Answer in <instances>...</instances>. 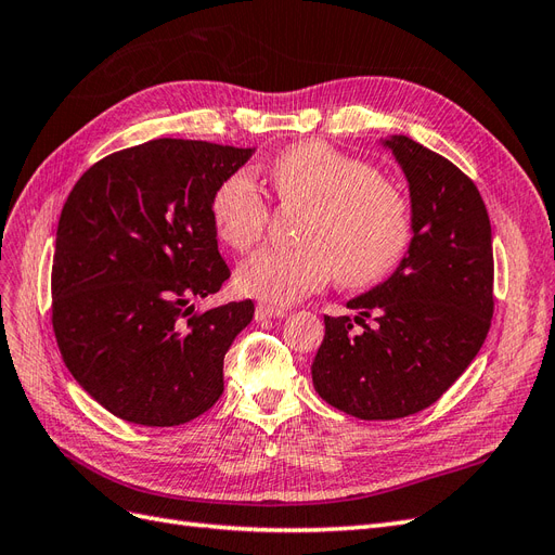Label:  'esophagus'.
Returning a JSON list of instances; mask_svg holds the SVG:
<instances>
[{
    "mask_svg": "<svg viewBox=\"0 0 555 555\" xmlns=\"http://www.w3.org/2000/svg\"><path fill=\"white\" fill-rule=\"evenodd\" d=\"M284 314H287V310L273 308V306H266V304H259V306H257V310H255V319H257V322H263V319L284 317Z\"/></svg>",
    "mask_w": 555,
    "mask_h": 555,
    "instance_id": "esophagus-1",
    "label": "esophagus"
}]
</instances>
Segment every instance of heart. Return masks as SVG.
<instances>
[{
  "label": "heart",
  "mask_w": 555,
  "mask_h": 555,
  "mask_svg": "<svg viewBox=\"0 0 555 555\" xmlns=\"http://www.w3.org/2000/svg\"><path fill=\"white\" fill-rule=\"evenodd\" d=\"M275 192L284 204L310 208L306 245L266 247L236 271V289L266 306H292L338 275L347 289H363L389 278L414 238L412 208L393 182L371 164L322 141L296 143L271 164ZM268 201L247 169L227 176L210 198L217 238L249 249L263 238Z\"/></svg>",
  "instance_id": "b5f03b06"
}]
</instances>
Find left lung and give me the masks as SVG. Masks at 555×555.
<instances>
[{"mask_svg":"<svg viewBox=\"0 0 555 555\" xmlns=\"http://www.w3.org/2000/svg\"><path fill=\"white\" fill-rule=\"evenodd\" d=\"M382 145L408 178L414 238L391 278L349 300L354 319L324 317L312 361L317 393L365 422L433 405L473 363L493 317L491 222L475 182L408 137Z\"/></svg>","mask_w":555,"mask_h":555,"instance_id":"obj_1","label":"left lung"}]
</instances>
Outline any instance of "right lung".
<instances>
[{
  "label": "right lung",
  "mask_w": 555,
  "mask_h": 555,
  "mask_svg": "<svg viewBox=\"0 0 555 555\" xmlns=\"http://www.w3.org/2000/svg\"><path fill=\"white\" fill-rule=\"evenodd\" d=\"M255 147L157 139L80 176L60 215L53 331L74 379L111 414L180 426L224 391V354L255 304L194 312L220 292L210 198Z\"/></svg>",
  "instance_id": "add662e5"
}]
</instances>
